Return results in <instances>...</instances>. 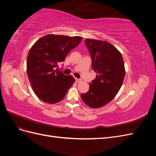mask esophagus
Wrapping results in <instances>:
<instances>
[{
  "label": "esophagus",
  "mask_w": 156,
  "mask_h": 156,
  "mask_svg": "<svg viewBox=\"0 0 156 156\" xmlns=\"http://www.w3.org/2000/svg\"><path fill=\"white\" fill-rule=\"evenodd\" d=\"M75 81H76L77 83H79V82H81L82 80L81 79H78V78H75Z\"/></svg>",
  "instance_id": "34e87169"
}]
</instances>
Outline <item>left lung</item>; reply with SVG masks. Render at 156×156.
<instances>
[{"instance_id": "obj_1", "label": "left lung", "mask_w": 156, "mask_h": 156, "mask_svg": "<svg viewBox=\"0 0 156 156\" xmlns=\"http://www.w3.org/2000/svg\"><path fill=\"white\" fill-rule=\"evenodd\" d=\"M85 45L97 75L89 90L81 96L88 106L99 108L109 103L121 88L125 77L124 60L115 47L107 41L86 39Z\"/></svg>"}]
</instances>
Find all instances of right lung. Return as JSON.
Instances as JSON below:
<instances>
[{
    "label": "right lung",
    "instance_id": "obj_1",
    "mask_svg": "<svg viewBox=\"0 0 156 156\" xmlns=\"http://www.w3.org/2000/svg\"><path fill=\"white\" fill-rule=\"evenodd\" d=\"M82 37L49 34L33 45L28 54L27 72L33 91L40 100L56 103L64 99L75 80L58 71L71 50L80 44Z\"/></svg>",
    "mask_w": 156,
    "mask_h": 156
}]
</instances>
